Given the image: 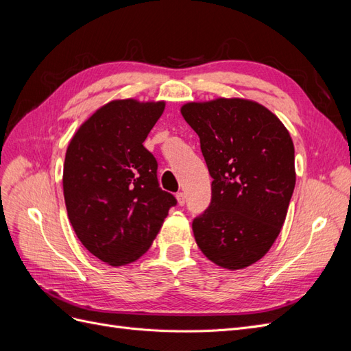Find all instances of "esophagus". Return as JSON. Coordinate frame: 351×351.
I'll return each mask as SVG.
<instances>
[{
  "mask_svg": "<svg viewBox=\"0 0 351 351\" xmlns=\"http://www.w3.org/2000/svg\"><path fill=\"white\" fill-rule=\"evenodd\" d=\"M176 197H177V204H178L180 206H183V205L186 204V195H184V193L180 192V193L176 195Z\"/></svg>",
  "mask_w": 351,
  "mask_h": 351,
  "instance_id": "esophagus-1",
  "label": "esophagus"
}]
</instances>
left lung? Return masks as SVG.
<instances>
[{"label":"left lung","mask_w":351,"mask_h":351,"mask_svg":"<svg viewBox=\"0 0 351 351\" xmlns=\"http://www.w3.org/2000/svg\"><path fill=\"white\" fill-rule=\"evenodd\" d=\"M212 180L209 208L193 219L199 249L221 268L243 269L277 240L295 186L294 145L263 105L243 98L187 102Z\"/></svg>","instance_id":"left-lung-1"}]
</instances>
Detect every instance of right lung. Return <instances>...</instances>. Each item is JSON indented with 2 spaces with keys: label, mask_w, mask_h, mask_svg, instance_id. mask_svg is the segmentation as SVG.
Masks as SVG:
<instances>
[{
  "label": "right lung",
  "mask_w": 351,
  "mask_h": 351,
  "mask_svg": "<svg viewBox=\"0 0 351 351\" xmlns=\"http://www.w3.org/2000/svg\"><path fill=\"white\" fill-rule=\"evenodd\" d=\"M164 108V101H111L69 143L62 171L69 219L83 246L111 267L145 254L177 204L159 187L156 159L143 146Z\"/></svg>",
  "instance_id": "obj_1"
}]
</instances>
